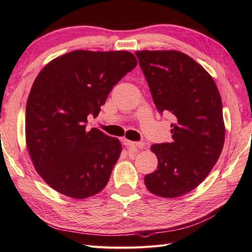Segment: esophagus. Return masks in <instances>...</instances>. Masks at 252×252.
<instances>
[{
    "label": "esophagus",
    "instance_id": "1",
    "mask_svg": "<svg viewBox=\"0 0 252 252\" xmlns=\"http://www.w3.org/2000/svg\"><path fill=\"white\" fill-rule=\"evenodd\" d=\"M123 144H124V146L126 147L127 149H134V150H137V149H142L145 147V144L144 142H135V141H130L128 139H124L123 140Z\"/></svg>",
    "mask_w": 252,
    "mask_h": 252
}]
</instances>
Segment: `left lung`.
Returning a JSON list of instances; mask_svg holds the SVG:
<instances>
[{
    "label": "left lung",
    "instance_id": "left-lung-1",
    "mask_svg": "<svg viewBox=\"0 0 252 252\" xmlns=\"http://www.w3.org/2000/svg\"><path fill=\"white\" fill-rule=\"evenodd\" d=\"M160 114H171L172 141L151 146L158 169L146 174L149 191L184 195L216 164L225 140L221 98L214 80L191 57L177 50L136 51Z\"/></svg>",
    "mask_w": 252,
    "mask_h": 252
}]
</instances>
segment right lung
Segmentation results:
<instances>
[{"label": "right lung", "mask_w": 252, "mask_h": 252, "mask_svg": "<svg viewBox=\"0 0 252 252\" xmlns=\"http://www.w3.org/2000/svg\"><path fill=\"white\" fill-rule=\"evenodd\" d=\"M136 65L128 51L74 50L37 75L26 104V145L38 174L57 192L87 198L106 187L122 145L96 128L88 131V116L98 115Z\"/></svg>", "instance_id": "1"}]
</instances>
